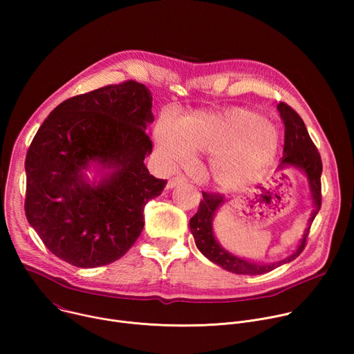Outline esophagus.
Segmentation results:
<instances>
[{"instance_id":"34e87169","label":"esophagus","mask_w":354,"mask_h":354,"mask_svg":"<svg viewBox=\"0 0 354 354\" xmlns=\"http://www.w3.org/2000/svg\"><path fill=\"white\" fill-rule=\"evenodd\" d=\"M187 179L185 178V176H174V178H171L169 180H168V185H167V187L168 189H172V187H175V186H178L179 183H183V182H186Z\"/></svg>"}]
</instances>
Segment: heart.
Instances as JSON below:
<instances>
[{
    "label": "heart",
    "instance_id": "heart-1",
    "mask_svg": "<svg viewBox=\"0 0 354 354\" xmlns=\"http://www.w3.org/2000/svg\"><path fill=\"white\" fill-rule=\"evenodd\" d=\"M271 140L265 146L264 138ZM161 154L172 164L185 158V149L212 156L209 178L225 190L242 189L255 182L273 160L277 136L266 119L249 111L223 115L196 113L182 119L158 138Z\"/></svg>",
    "mask_w": 354,
    "mask_h": 354
}]
</instances>
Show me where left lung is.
<instances>
[{
    "label": "left lung",
    "instance_id": "left-lung-1",
    "mask_svg": "<svg viewBox=\"0 0 354 354\" xmlns=\"http://www.w3.org/2000/svg\"><path fill=\"white\" fill-rule=\"evenodd\" d=\"M277 111L280 112V118L283 119V123H284V148H283V157L280 160L279 169H284L287 167H295L307 175L313 201H314V210L308 220V227L306 228L304 236H302L301 243L294 250V254H291L290 257H287L280 262L266 263V265L255 263L230 254L228 250H225L217 242L213 232V217L218 210V207L224 205V197L220 193L201 192L203 193V200L200 201L197 213L189 221L196 246L209 261L236 274H249V276L263 274L299 257L301 252L306 248L311 224L315 216L318 214L322 203V193H321L322 161H321L318 149L313 142L301 116L291 106H288L284 102H280L277 105Z\"/></svg>",
    "mask_w": 354,
    "mask_h": 354
}]
</instances>
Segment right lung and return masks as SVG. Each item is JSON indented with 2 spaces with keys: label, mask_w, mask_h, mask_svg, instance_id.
I'll use <instances>...</instances> for the list:
<instances>
[{
  "label": "right lung",
  "mask_w": 354,
  "mask_h": 354,
  "mask_svg": "<svg viewBox=\"0 0 354 354\" xmlns=\"http://www.w3.org/2000/svg\"><path fill=\"white\" fill-rule=\"evenodd\" d=\"M151 108L153 95L130 80L64 100L39 127L25 161V214L62 261L105 266L140 236L144 206L167 185L144 165ZM93 162L113 169L97 185L83 175Z\"/></svg>",
  "instance_id": "obj_1"
}]
</instances>
